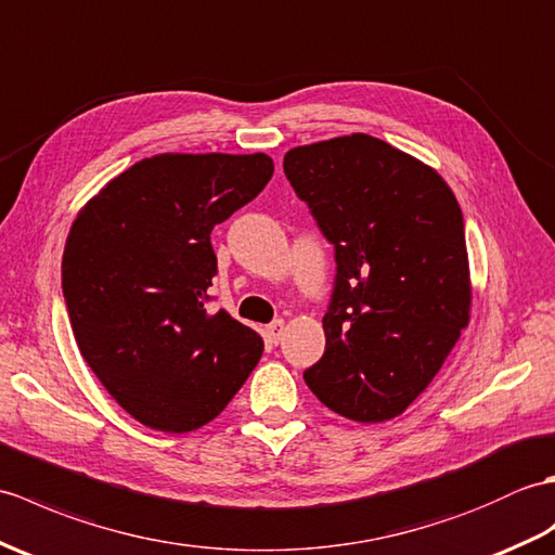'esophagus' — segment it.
<instances>
[{
  "mask_svg": "<svg viewBox=\"0 0 555 555\" xmlns=\"http://www.w3.org/2000/svg\"><path fill=\"white\" fill-rule=\"evenodd\" d=\"M266 332H268V339L278 344L282 339V335H285V323H282V320H273V323L266 327Z\"/></svg>",
  "mask_w": 555,
  "mask_h": 555,
  "instance_id": "34e87169",
  "label": "esophagus"
}]
</instances>
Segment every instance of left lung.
<instances>
[{
	"instance_id": "left-lung-1",
	"label": "left lung",
	"mask_w": 555,
	"mask_h": 555,
	"mask_svg": "<svg viewBox=\"0 0 555 555\" xmlns=\"http://www.w3.org/2000/svg\"><path fill=\"white\" fill-rule=\"evenodd\" d=\"M282 168L337 263L306 385L349 421L397 417L470 318L461 206L437 170L363 132L294 146Z\"/></svg>"
}]
</instances>
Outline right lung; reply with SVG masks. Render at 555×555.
<instances>
[{"label": "right lung", "mask_w": 555, "mask_h": 555, "mask_svg": "<svg viewBox=\"0 0 555 555\" xmlns=\"http://www.w3.org/2000/svg\"><path fill=\"white\" fill-rule=\"evenodd\" d=\"M266 154H162L78 214L61 289L82 359L134 421L192 433L235 397L263 353L254 330L208 313L211 230L256 199Z\"/></svg>", "instance_id": "obj_1"}]
</instances>
